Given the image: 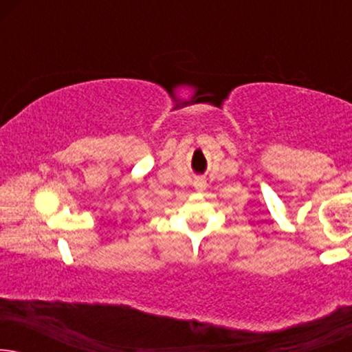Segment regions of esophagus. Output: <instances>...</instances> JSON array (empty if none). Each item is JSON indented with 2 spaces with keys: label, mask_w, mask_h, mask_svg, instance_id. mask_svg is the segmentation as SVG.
<instances>
[{
  "label": "esophagus",
  "mask_w": 352,
  "mask_h": 352,
  "mask_svg": "<svg viewBox=\"0 0 352 352\" xmlns=\"http://www.w3.org/2000/svg\"><path fill=\"white\" fill-rule=\"evenodd\" d=\"M194 187L199 192H201V190H205V187H206V181L205 179H195L194 181Z\"/></svg>",
  "instance_id": "1"
}]
</instances>
